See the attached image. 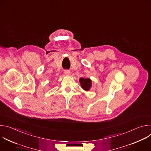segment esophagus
<instances>
[{
	"mask_svg": "<svg viewBox=\"0 0 151 151\" xmlns=\"http://www.w3.org/2000/svg\"><path fill=\"white\" fill-rule=\"evenodd\" d=\"M64 73L66 76H69L70 75V71L68 70H65L64 71Z\"/></svg>",
	"mask_w": 151,
	"mask_h": 151,
	"instance_id": "34e87169",
	"label": "esophagus"
}]
</instances>
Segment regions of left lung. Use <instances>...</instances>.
Returning a JSON list of instances; mask_svg holds the SVG:
<instances>
[{
  "label": "left lung",
  "instance_id": "obj_1",
  "mask_svg": "<svg viewBox=\"0 0 151 151\" xmlns=\"http://www.w3.org/2000/svg\"><path fill=\"white\" fill-rule=\"evenodd\" d=\"M79 82L81 87L85 91H89L91 87V80L89 78H80Z\"/></svg>",
  "mask_w": 151,
  "mask_h": 151
}]
</instances>
